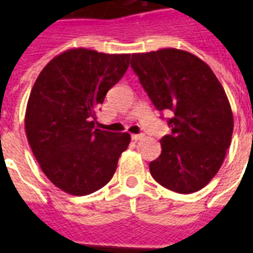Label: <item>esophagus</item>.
Wrapping results in <instances>:
<instances>
[{"label":"esophagus","mask_w":253,"mask_h":253,"mask_svg":"<svg viewBox=\"0 0 253 253\" xmlns=\"http://www.w3.org/2000/svg\"><path fill=\"white\" fill-rule=\"evenodd\" d=\"M143 134H132L131 139L132 141H139V139H142Z\"/></svg>","instance_id":"obj_1"}]
</instances>
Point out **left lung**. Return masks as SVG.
I'll return each instance as SVG.
<instances>
[{
    "label": "left lung",
    "mask_w": 253,
    "mask_h": 253,
    "mask_svg": "<svg viewBox=\"0 0 253 253\" xmlns=\"http://www.w3.org/2000/svg\"><path fill=\"white\" fill-rule=\"evenodd\" d=\"M131 67L159 111H172L169 135L149 164L161 186L191 194L209 184L221 168L233 134L226 93L210 66L177 48L132 54Z\"/></svg>",
    "instance_id": "obj_1"
}]
</instances>
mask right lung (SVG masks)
Wrapping results in <instances>:
<instances>
[{
	"label": "right lung",
	"instance_id": "right-lung-1",
	"mask_svg": "<svg viewBox=\"0 0 253 253\" xmlns=\"http://www.w3.org/2000/svg\"><path fill=\"white\" fill-rule=\"evenodd\" d=\"M130 54L72 48L47 63L36 78L25 111L32 153L54 186L89 195L115 173L130 134L94 127L96 110L126 73Z\"/></svg>",
	"mask_w": 253,
	"mask_h": 253
}]
</instances>
